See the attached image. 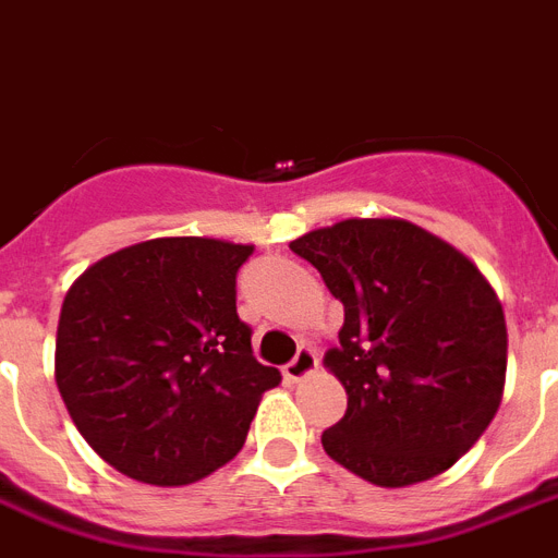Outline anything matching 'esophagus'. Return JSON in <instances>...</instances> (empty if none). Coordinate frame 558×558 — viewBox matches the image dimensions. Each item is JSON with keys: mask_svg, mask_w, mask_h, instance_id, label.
<instances>
[{"mask_svg": "<svg viewBox=\"0 0 558 558\" xmlns=\"http://www.w3.org/2000/svg\"><path fill=\"white\" fill-rule=\"evenodd\" d=\"M312 373H318V352L312 350V347H301L298 355L283 366L287 381H303V378H310Z\"/></svg>", "mask_w": 558, "mask_h": 558, "instance_id": "34e87169", "label": "esophagus"}]
</instances>
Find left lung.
I'll return each mask as SVG.
<instances>
[{
  "mask_svg": "<svg viewBox=\"0 0 558 558\" xmlns=\"http://www.w3.org/2000/svg\"><path fill=\"white\" fill-rule=\"evenodd\" d=\"M289 248L343 303L341 343L324 364L347 412L320 436L326 456L378 487L450 470L505 392V312L482 271L398 217H352Z\"/></svg>",
  "mask_w": 558,
  "mask_h": 558,
  "instance_id": "8db88e82",
  "label": "left lung"
}]
</instances>
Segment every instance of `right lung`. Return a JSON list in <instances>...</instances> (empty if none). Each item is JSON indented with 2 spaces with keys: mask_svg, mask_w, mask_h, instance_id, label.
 <instances>
[{
  "mask_svg": "<svg viewBox=\"0 0 558 558\" xmlns=\"http://www.w3.org/2000/svg\"><path fill=\"white\" fill-rule=\"evenodd\" d=\"M255 246L157 238L102 257L68 289L57 387L99 459L180 487L232 461L280 373L252 355L238 269Z\"/></svg>",
  "mask_w": 558,
  "mask_h": 558,
  "instance_id": "1",
  "label": "right lung"
}]
</instances>
